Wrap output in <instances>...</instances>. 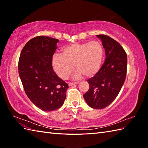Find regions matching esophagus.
<instances>
[{
    "label": "esophagus",
    "instance_id": "obj_1",
    "mask_svg": "<svg viewBox=\"0 0 148 148\" xmlns=\"http://www.w3.org/2000/svg\"><path fill=\"white\" fill-rule=\"evenodd\" d=\"M78 84L77 82H69V86H73L74 84Z\"/></svg>",
    "mask_w": 148,
    "mask_h": 148
}]
</instances>
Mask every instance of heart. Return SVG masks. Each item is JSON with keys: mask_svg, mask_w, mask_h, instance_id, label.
I'll return each instance as SVG.
<instances>
[{"mask_svg": "<svg viewBox=\"0 0 148 148\" xmlns=\"http://www.w3.org/2000/svg\"><path fill=\"white\" fill-rule=\"evenodd\" d=\"M104 57V49L98 42L71 44L52 58V66L57 74L67 79L75 67L74 78L93 77L100 69Z\"/></svg>", "mask_w": 148, "mask_h": 148, "instance_id": "1", "label": "heart"}]
</instances>
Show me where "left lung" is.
Returning <instances> with one entry per match:
<instances>
[{"instance_id":"8db88e82","label":"left lung","mask_w":148,"mask_h":148,"mask_svg":"<svg viewBox=\"0 0 148 148\" xmlns=\"http://www.w3.org/2000/svg\"><path fill=\"white\" fill-rule=\"evenodd\" d=\"M97 36L101 40L106 58L98 73L87 81L90 89L83 97L90 107L103 109L114 101L124 83L127 57L116 40L105 35Z\"/></svg>"}]
</instances>
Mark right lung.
Listing matches in <instances>:
<instances>
[{
	"mask_svg": "<svg viewBox=\"0 0 148 148\" xmlns=\"http://www.w3.org/2000/svg\"><path fill=\"white\" fill-rule=\"evenodd\" d=\"M58 42V40L49 36H36L26 43L19 59V75L27 97L45 112L62 106L69 88L51 65Z\"/></svg>",
	"mask_w": 148,
	"mask_h": 148,
	"instance_id": "obj_1",
	"label": "right lung"
}]
</instances>
